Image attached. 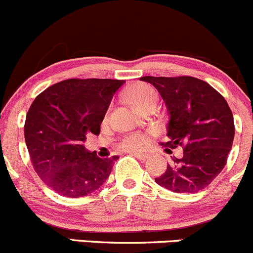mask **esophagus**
I'll return each instance as SVG.
<instances>
[{
	"label": "esophagus",
	"mask_w": 253,
	"mask_h": 253,
	"mask_svg": "<svg viewBox=\"0 0 253 253\" xmlns=\"http://www.w3.org/2000/svg\"><path fill=\"white\" fill-rule=\"evenodd\" d=\"M132 155L135 156L139 160H145L148 158V154H140V153H132Z\"/></svg>",
	"instance_id": "obj_1"
}]
</instances>
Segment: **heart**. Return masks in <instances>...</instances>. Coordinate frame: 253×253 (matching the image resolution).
<instances>
[{"label":"heart","mask_w":253,"mask_h":253,"mask_svg":"<svg viewBox=\"0 0 253 253\" xmlns=\"http://www.w3.org/2000/svg\"><path fill=\"white\" fill-rule=\"evenodd\" d=\"M125 98L134 105L135 108L143 110L149 105L156 104L158 93L155 88L148 84H134L129 86L125 92ZM149 143V138L144 133H131L124 138L120 143V148L126 151H140Z\"/></svg>","instance_id":"heart-1"}]
</instances>
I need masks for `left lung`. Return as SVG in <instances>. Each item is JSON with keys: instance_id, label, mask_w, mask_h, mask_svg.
Masks as SVG:
<instances>
[{"instance_id": "8db88e82", "label": "left lung", "mask_w": 253, "mask_h": 253, "mask_svg": "<svg viewBox=\"0 0 253 253\" xmlns=\"http://www.w3.org/2000/svg\"><path fill=\"white\" fill-rule=\"evenodd\" d=\"M158 89L169 115L167 149L183 148V156L155 182L174 193H196L206 188L227 164L234 133L233 113L220 93L191 76H144Z\"/></svg>"}]
</instances>
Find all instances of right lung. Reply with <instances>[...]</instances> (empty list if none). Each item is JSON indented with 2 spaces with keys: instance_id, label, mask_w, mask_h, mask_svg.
I'll use <instances>...</instances> for the list:
<instances>
[{
  "instance_id": "right-lung-1",
  "label": "right lung",
  "mask_w": 253,
  "mask_h": 253,
  "mask_svg": "<svg viewBox=\"0 0 253 253\" xmlns=\"http://www.w3.org/2000/svg\"><path fill=\"white\" fill-rule=\"evenodd\" d=\"M125 80L69 79L35 98L26 114L24 135L30 160L42 182L66 198H82L108 179L114 161L87 151V134L100 124Z\"/></svg>"
}]
</instances>
